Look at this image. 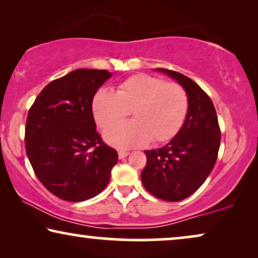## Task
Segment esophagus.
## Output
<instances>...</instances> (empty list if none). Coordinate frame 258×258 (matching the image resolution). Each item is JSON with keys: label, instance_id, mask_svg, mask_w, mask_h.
<instances>
[{"label": "esophagus", "instance_id": "1", "mask_svg": "<svg viewBox=\"0 0 258 258\" xmlns=\"http://www.w3.org/2000/svg\"><path fill=\"white\" fill-rule=\"evenodd\" d=\"M128 155H129L128 151H123V150L118 151V158H119V160H123V158H125L126 156H128Z\"/></svg>", "mask_w": 258, "mask_h": 258}]
</instances>
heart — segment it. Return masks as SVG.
Segmentation results:
<instances>
[{"mask_svg": "<svg viewBox=\"0 0 258 258\" xmlns=\"http://www.w3.org/2000/svg\"><path fill=\"white\" fill-rule=\"evenodd\" d=\"M189 110L184 88L160 77L139 74L119 84L115 93L98 90L93 100V114L101 129L121 120L130 111L133 121L104 133L105 142L118 149H132L170 141L182 128Z\"/></svg>", "mask_w": 258, "mask_h": 258, "instance_id": "b5f03b06", "label": "heart"}]
</instances>
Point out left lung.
<instances>
[{
  "label": "left lung",
  "instance_id": "1",
  "mask_svg": "<svg viewBox=\"0 0 258 258\" xmlns=\"http://www.w3.org/2000/svg\"><path fill=\"white\" fill-rule=\"evenodd\" d=\"M184 88L189 98L188 115L170 142L146 150L147 165L141 178L151 195L177 202L203 184L217 160L221 132L210 97L191 79L172 70L156 68Z\"/></svg>",
  "mask_w": 258,
  "mask_h": 258
}]
</instances>
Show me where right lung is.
Returning <instances> with one entry per match:
<instances>
[{
    "instance_id": "1",
    "label": "right lung",
    "mask_w": 258,
    "mask_h": 258,
    "mask_svg": "<svg viewBox=\"0 0 258 258\" xmlns=\"http://www.w3.org/2000/svg\"><path fill=\"white\" fill-rule=\"evenodd\" d=\"M111 76L108 70H74L49 83L31 105L27 156L40 182L59 199H93L103 191L117 163L116 150L96 132L91 108L97 89Z\"/></svg>"
}]
</instances>
